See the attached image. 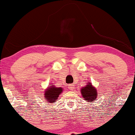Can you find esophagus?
Segmentation results:
<instances>
[{
	"instance_id": "obj_1",
	"label": "esophagus",
	"mask_w": 135,
	"mask_h": 135,
	"mask_svg": "<svg viewBox=\"0 0 135 135\" xmlns=\"http://www.w3.org/2000/svg\"><path fill=\"white\" fill-rule=\"evenodd\" d=\"M68 89H69L70 90H73L75 89V85L73 84H68Z\"/></svg>"
}]
</instances>
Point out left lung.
Listing matches in <instances>:
<instances>
[{
    "instance_id": "8db88e82",
    "label": "left lung",
    "mask_w": 135,
    "mask_h": 135,
    "mask_svg": "<svg viewBox=\"0 0 135 135\" xmlns=\"http://www.w3.org/2000/svg\"><path fill=\"white\" fill-rule=\"evenodd\" d=\"M80 91L84 99L87 102H93L94 100H97V91L91 83H89L85 87H83Z\"/></svg>"
}]
</instances>
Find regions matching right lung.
I'll list each match as a JSON object with an SVG mask.
<instances>
[{
	"mask_svg": "<svg viewBox=\"0 0 135 135\" xmlns=\"http://www.w3.org/2000/svg\"><path fill=\"white\" fill-rule=\"evenodd\" d=\"M63 91L62 88H56L53 85H50L47 89H46L44 93V100L47 103H54L57 100L59 95L61 94Z\"/></svg>",
	"mask_w": 135,
	"mask_h": 135,
	"instance_id": "obj_1",
	"label": "right lung"
}]
</instances>
